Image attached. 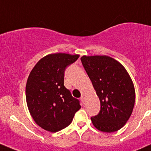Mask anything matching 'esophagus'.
I'll use <instances>...</instances> for the list:
<instances>
[{"label": "esophagus", "instance_id": "34e87169", "mask_svg": "<svg viewBox=\"0 0 151 151\" xmlns=\"http://www.w3.org/2000/svg\"><path fill=\"white\" fill-rule=\"evenodd\" d=\"M80 100H81V101H83V102L84 103V104H85V97L84 96H82L81 98H80Z\"/></svg>", "mask_w": 151, "mask_h": 151}]
</instances>
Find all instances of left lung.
<instances>
[{"label": "left lung", "instance_id": "8db88e82", "mask_svg": "<svg viewBox=\"0 0 151 151\" xmlns=\"http://www.w3.org/2000/svg\"><path fill=\"white\" fill-rule=\"evenodd\" d=\"M81 61L101 103L99 113L91 118L98 130L116 132L126 124L135 102L134 83L125 67L107 55H83Z\"/></svg>", "mask_w": 151, "mask_h": 151}]
</instances>
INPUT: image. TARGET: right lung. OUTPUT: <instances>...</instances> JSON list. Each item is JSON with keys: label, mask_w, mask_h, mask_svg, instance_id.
Segmentation results:
<instances>
[{"label": "right lung", "mask_w": 151, "mask_h": 151, "mask_svg": "<svg viewBox=\"0 0 151 151\" xmlns=\"http://www.w3.org/2000/svg\"><path fill=\"white\" fill-rule=\"evenodd\" d=\"M79 55L54 53L42 58L28 76L25 96L28 110L38 126L50 132L67 127L81 108L64 86L66 68Z\"/></svg>", "instance_id": "1"}]
</instances>
